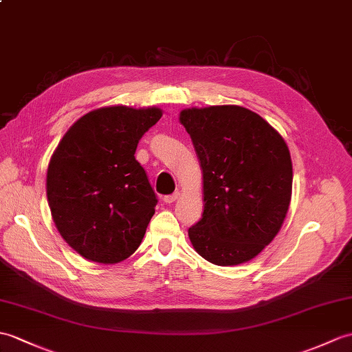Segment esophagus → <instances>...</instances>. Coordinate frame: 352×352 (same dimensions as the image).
Listing matches in <instances>:
<instances>
[{
  "mask_svg": "<svg viewBox=\"0 0 352 352\" xmlns=\"http://www.w3.org/2000/svg\"><path fill=\"white\" fill-rule=\"evenodd\" d=\"M178 199V192H175V193H173V195H166L165 198H163V201H165L166 204H173V202H175Z\"/></svg>",
  "mask_w": 352,
  "mask_h": 352,
  "instance_id": "esophagus-1",
  "label": "esophagus"
}]
</instances>
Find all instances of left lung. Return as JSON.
Returning a JSON list of instances; mask_svg holds the SVG:
<instances>
[{
  "label": "left lung",
  "mask_w": 352,
  "mask_h": 352,
  "mask_svg": "<svg viewBox=\"0 0 352 352\" xmlns=\"http://www.w3.org/2000/svg\"><path fill=\"white\" fill-rule=\"evenodd\" d=\"M204 178V213L189 228L195 250L216 265L255 258L279 232L292 192L285 139L258 113L235 104L184 109Z\"/></svg>",
  "instance_id": "1"
}]
</instances>
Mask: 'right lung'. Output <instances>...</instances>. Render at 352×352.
<instances>
[{
	"mask_svg": "<svg viewBox=\"0 0 352 352\" xmlns=\"http://www.w3.org/2000/svg\"><path fill=\"white\" fill-rule=\"evenodd\" d=\"M160 117L159 108H100L80 117L56 146L47 202L56 230L80 256L117 264L141 244L157 198L135 153Z\"/></svg>",
	"mask_w": 352,
	"mask_h": 352,
	"instance_id": "obj_1",
	"label": "right lung"
}]
</instances>
